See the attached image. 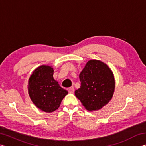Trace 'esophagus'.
Returning a JSON list of instances; mask_svg holds the SVG:
<instances>
[{
	"label": "esophagus",
	"mask_w": 146,
	"mask_h": 146,
	"mask_svg": "<svg viewBox=\"0 0 146 146\" xmlns=\"http://www.w3.org/2000/svg\"><path fill=\"white\" fill-rule=\"evenodd\" d=\"M68 91L70 93H73L74 91H75V89H74L73 87H70L68 88Z\"/></svg>",
	"instance_id": "1"
}]
</instances>
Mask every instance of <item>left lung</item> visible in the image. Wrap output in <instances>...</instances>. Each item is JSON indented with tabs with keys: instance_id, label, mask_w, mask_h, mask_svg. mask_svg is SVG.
<instances>
[{
	"instance_id": "obj_1",
	"label": "left lung",
	"mask_w": 146,
	"mask_h": 146,
	"mask_svg": "<svg viewBox=\"0 0 146 146\" xmlns=\"http://www.w3.org/2000/svg\"><path fill=\"white\" fill-rule=\"evenodd\" d=\"M79 78L81 86L75 94L87 110H100L112 98L115 87L114 75L103 62L89 60Z\"/></svg>"
}]
</instances>
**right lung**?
Returning a JSON list of instances; mask_svg holds the SVG:
<instances>
[{
    "label": "right lung",
    "instance_id": "right-lung-1",
    "mask_svg": "<svg viewBox=\"0 0 146 146\" xmlns=\"http://www.w3.org/2000/svg\"><path fill=\"white\" fill-rule=\"evenodd\" d=\"M53 68L42 65L35 69L28 81V93L36 107L46 113L57 110L68 91L53 78Z\"/></svg>",
    "mask_w": 146,
    "mask_h": 146
}]
</instances>
